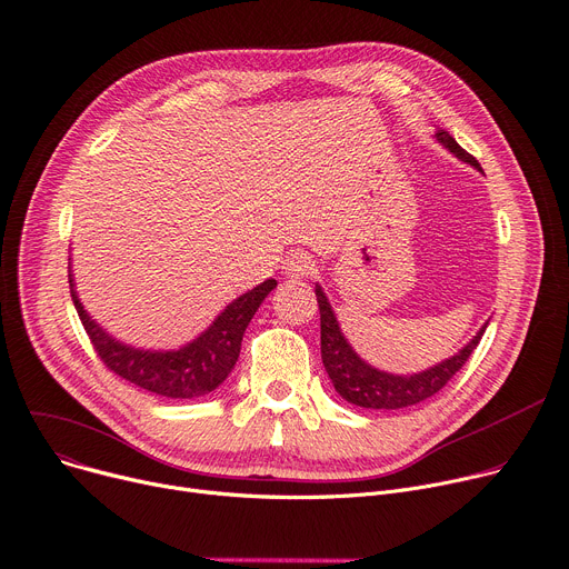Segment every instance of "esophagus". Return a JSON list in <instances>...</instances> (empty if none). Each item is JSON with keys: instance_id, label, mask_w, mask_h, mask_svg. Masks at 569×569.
I'll use <instances>...</instances> for the list:
<instances>
[{"instance_id": "esophagus-1", "label": "esophagus", "mask_w": 569, "mask_h": 569, "mask_svg": "<svg viewBox=\"0 0 569 569\" xmlns=\"http://www.w3.org/2000/svg\"><path fill=\"white\" fill-rule=\"evenodd\" d=\"M281 270L286 277H292V279H307L313 274L316 270V260L305 253V251H290L281 264Z\"/></svg>"}]
</instances>
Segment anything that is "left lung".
Segmentation results:
<instances>
[{
    "label": "left lung",
    "instance_id": "1",
    "mask_svg": "<svg viewBox=\"0 0 569 569\" xmlns=\"http://www.w3.org/2000/svg\"><path fill=\"white\" fill-rule=\"evenodd\" d=\"M435 139L443 148H448L458 160H462L480 171L478 160L473 156H469L467 150L446 130H437ZM316 297H318V307H320V350H322L325 370L329 375L333 389L338 391V396L346 398L348 402H352L357 407H363V409H402V407L419 405V402L432 398L437 391H441L448 385L450 377L467 363V359L480 343V338L487 327V325H482L480 331L469 340V343L460 352L443 359L441 363H437L423 372L393 375V372H385L380 368L366 363L352 350L348 338L338 327V320L333 316V309L329 305L322 286H318V283H316Z\"/></svg>",
    "mask_w": 569,
    "mask_h": 569
}]
</instances>
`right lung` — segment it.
<instances>
[{
    "instance_id": "obj_1",
    "label": "right lung",
    "mask_w": 569,
    "mask_h": 569,
    "mask_svg": "<svg viewBox=\"0 0 569 569\" xmlns=\"http://www.w3.org/2000/svg\"><path fill=\"white\" fill-rule=\"evenodd\" d=\"M68 272L72 305L78 309V316L104 366L139 389L180 400L201 398L214 391L229 377L240 357L247 325L262 305V299L277 288V281L268 279L240 295L212 320L206 331L178 350H143L121 343L87 313L78 290H74L72 270Z\"/></svg>"
}]
</instances>
